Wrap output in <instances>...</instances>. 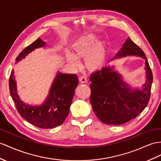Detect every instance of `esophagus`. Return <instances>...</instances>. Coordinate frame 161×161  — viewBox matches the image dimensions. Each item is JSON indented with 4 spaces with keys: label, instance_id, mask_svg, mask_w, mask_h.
I'll return each instance as SVG.
<instances>
[{
    "label": "esophagus",
    "instance_id": "1",
    "mask_svg": "<svg viewBox=\"0 0 161 161\" xmlns=\"http://www.w3.org/2000/svg\"><path fill=\"white\" fill-rule=\"evenodd\" d=\"M79 80H80V81L81 82V83H86V82L88 81V78H87V77L83 76V75L80 76V78H79Z\"/></svg>",
    "mask_w": 161,
    "mask_h": 161
}]
</instances>
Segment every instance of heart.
I'll return each instance as SVG.
<instances>
[{"label": "heart", "instance_id": "b5f03b06", "mask_svg": "<svg viewBox=\"0 0 161 161\" xmlns=\"http://www.w3.org/2000/svg\"><path fill=\"white\" fill-rule=\"evenodd\" d=\"M73 54L69 52L65 53L68 63L74 67L80 65L77 58L84 57L85 63L90 68H98L103 63L105 57V43L103 40H98L95 33H88L78 38L72 44Z\"/></svg>", "mask_w": 161, "mask_h": 161}]
</instances>
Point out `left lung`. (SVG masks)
<instances>
[{
  "label": "left lung",
  "mask_w": 161,
  "mask_h": 161,
  "mask_svg": "<svg viewBox=\"0 0 161 161\" xmlns=\"http://www.w3.org/2000/svg\"><path fill=\"white\" fill-rule=\"evenodd\" d=\"M126 56H137L146 60V80L142 89L132 90L114 67L106 66L90 75V103L97 118L107 125H120L135 118L150 100L152 72L145 53L130 37L113 59Z\"/></svg>",
  "instance_id": "8db88e82"
}]
</instances>
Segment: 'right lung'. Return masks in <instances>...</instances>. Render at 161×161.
I'll list each match as a JSON object with an SVG mask.
<instances>
[{
    "mask_svg": "<svg viewBox=\"0 0 161 161\" xmlns=\"http://www.w3.org/2000/svg\"><path fill=\"white\" fill-rule=\"evenodd\" d=\"M45 45L46 43L38 38L19 53L15 63L22 60L35 49L45 47ZM78 84L79 80L75 74L58 72L46 100L39 106H32L24 103L18 96L14 69L11 71L9 81L10 94L20 116L32 125L41 129H52L63 123L69 113Z\"/></svg>",
    "mask_w": 161,
    "mask_h": 161,
    "instance_id": "obj_1",
    "label": "right lung"
}]
</instances>
